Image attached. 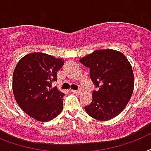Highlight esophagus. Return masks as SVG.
I'll list each match as a JSON object with an SVG mask.
<instances>
[{"instance_id": "obj_1", "label": "esophagus", "mask_w": 151, "mask_h": 151, "mask_svg": "<svg viewBox=\"0 0 151 151\" xmlns=\"http://www.w3.org/2000/svg\"><path fill=\"white\" fill-rule=\"evenodd\" d=\"M71 92L74 93V94H77V95H79L81 93L80 91H78V90H71Z\"/></svg>"}]
</instances>
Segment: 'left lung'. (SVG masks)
<instances>
[{"label": "left lung", "instance_id": "obj_1", "mask_svg": "<svg viewBox=\"0 0 151 151\" xmlns=\"http://www.w3.org/2000/svg\"><path fill=\"white\" fill-rule=\"evenodd\" d=\"M89 68L90 78L97 91L85 110L90 117L108 121L123 111L134 89V74L128 59L113 49L96 50L79 60Z\"/></svg>", "mask_w": 151, "mask_h": 151}]
</instances>
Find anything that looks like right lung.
I'll list each match as a JSON object with an SVG mask.
<instances>
[{
  "label": "right lung",
  "mask_w": 151,
  "mask_h": 151,
  "mask_svg": "<svg viewBox=\"0 0 151 151\" xmlns=\"http://www.w3.org/2000/svg\"><path fill=\"white\" fill-rule=\"evenodd\" d=\"M64 60L41 52H33L18 62L13 72L12 90L19 107L39 122H49L62 112L64 93L57 87L56 73Z\"/></svg>",
  "instance_id": "right-lung-1"
}]
</instances>
